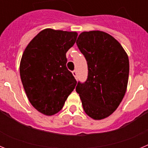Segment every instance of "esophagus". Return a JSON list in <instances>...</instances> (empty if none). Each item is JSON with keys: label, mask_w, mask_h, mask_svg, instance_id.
Instances as JSON below:
<instances>
[{"label": "esophagus", "mask_w": 148, "mask_h": 148, "mask_svg": "<svg viewBox=\"0 0 148 148\" xmlns=\"http://www.w3.org/2000/svg\"><path fill=\"white\" fill-rule=\"evenodd\" d=\"M73 76L75 77V79H77V78H78V75H77L76 70H74V71H73Z\"/></svg>", "instance_id": "1"}]
</instances>
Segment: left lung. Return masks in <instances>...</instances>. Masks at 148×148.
<instances>
[{
    "label": "left lung",
    "instance_id": "left-lung-1",
    "mask_svg": "<svg viewBox=\"0 0 148 148\" xmlns=\"http://www.w3.org/2000/svg\"><path fill=\"white\" fill-rule=\"evenodd\" d=\"M76 44L87 60L88 76L84 83L78 82L75 90L86 114L103 119L118 108L125 95L127 54L118 40L102 31L82 32Z\"/></svg>",
    "mask_w": 148,
    "mask_h": 148
}]
</instances>
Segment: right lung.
<instances>
[{
	"instance_id": "1",
	"label": "right lung",
	"mask_w": 148,
	"mask_h": 148,
	"mask_svg": "<svg viewBox=\"0 0 148 148\" xmlns=\"http://www.w3.org/2000/svg\"><path fill=\"white\" fill-rule=\"evenodd\" d=\"M78 33L53 29L40 31L27 46L20 63V75L29 102L46 116L62 109L77 82L66 68V53Z\"/></svg>"
}]
</instances>
